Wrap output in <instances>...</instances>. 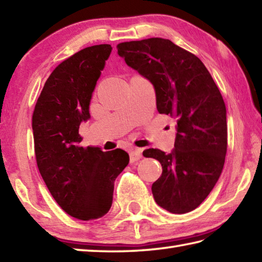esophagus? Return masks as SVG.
Instances as JSON below:
<instances>
[{
  "instance_id": "1",
  "label": "esophagus",
  "mask_w": 262,
  "mask_h": 262,
  "mask_svg": "<svg viewBox=\"0 0 262 262\" xmlns=\"http://www.w3.org/2000/svg\"><path fill=\"white\" fill-rule=\"evenodd\" d=\"M129 158H130V162H135L137 160H140L142 158V152L140 148H132V151L129 152Z\"/></svg>"
}]
</instances>
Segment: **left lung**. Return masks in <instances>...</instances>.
<instances>
[{
    "label": "left lung",
    "mask_w": 262,
    "mask_h": 262,
    "mask_svg": "<svg viewBox=\"0 0 262 262\" xmlns=\"http://www.w3.org/2000/svg\"><path fill=\"white\" fill-rule=\"evenodd\" d=\"M118 54L155 86L159 114L177 120L170 153L147 148L161 163L153 183L158 206L171 213L196 209L212 191L227 152L226 106L206 66L171 40L153 37L117 45Z\"/></svg>",
    "instance_id": "left-lung-1"
}]
</instances>
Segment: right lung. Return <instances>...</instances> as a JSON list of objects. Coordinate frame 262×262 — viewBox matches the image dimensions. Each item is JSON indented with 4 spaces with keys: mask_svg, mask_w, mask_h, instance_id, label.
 I'll return each instance as SVG.
<instances>
[{
    "mask_svg": "<svg viewBox=\"0 0 262 262\" xmlns=\"http://www.w3.org/2000/svg\"><path fill=\"white\" fill-rule=\"evenodd\" d=\"M111 45H93L62 61L45 81L33 112L35 156L51 195L71 217L93 220L109 211L115 181L129 162L121 148L83 147L81 121L90 119L96 81Z\"/></svg>",
    "mask_w": 262,
    "mask_h": 262,
    "instance_id": "1",
    "label": "right lung"
}]
</instances>
